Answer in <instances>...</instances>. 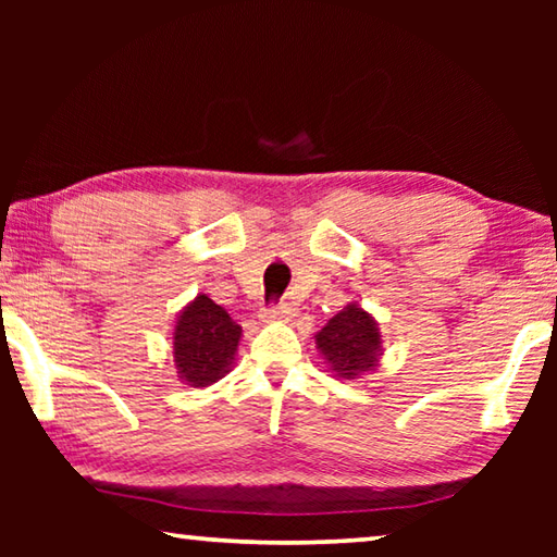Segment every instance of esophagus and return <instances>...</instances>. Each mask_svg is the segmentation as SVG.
Returning <instances> with one entry per match:
<instances>
[{
    "mask_svg": "<svg viewBox=\"0 0 557 557\" xmlns=\"http://www.w3.org/2000/svg\"><path fill=\"white\" fill-rule=\"evenodd\" d=\"M292 312H295V309L285 305V301H280V305L265 309V312H262V319H270V322H285V319L292 317Z\"/></svg>",
    "mask_w": 557,
    "mask_h": 557,
    "instance_id": "34e87169",
    "label": "esophagus"
}]
</instances>
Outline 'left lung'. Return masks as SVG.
Listing matches in <instances>:
<instances>
[{"label":"left lung","instance_id":"8db88e82","mask_svg":"<svg viewBox=\"0 0 557 557\" xmlns=\"http://www.w3.org/2000/svg\"><path fill=\"white\" fill-rule=\"evenodd\" d=\"M314 342L334 379L356 381L381 366L383 336L379 322L356 301L329 319L322 332L314 334Z\"/></svg>","mask_w":557,"mask_h":557}]
</instances>
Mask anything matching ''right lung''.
I'll return each instance as SVG.
<instances>
[{
  "instance_id": "obj_1",
  "label": "right lung",
  "mask_w": 557,
  "mask_h": 557,
  "mask_svg": "<svg viewBox=\"0 0 557 557\" xmlns=\"http://www.w3.org/2000/svg\"><path fill=\"white\" fill-rule=\"evenodd\" d=\"M243 329L211 297L196 295L174 322V366L191 388H209L233 369Z\"/></svg>"
}]
</instances>
